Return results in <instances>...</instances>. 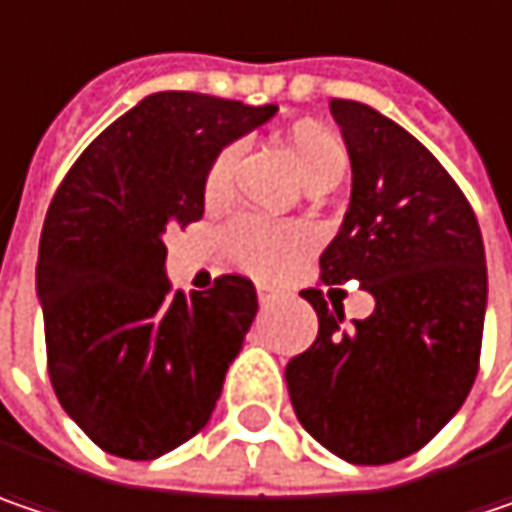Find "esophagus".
Wrapping results in <instances>:
<instances>
[{
    "instance_id": "obj_1",
    "label": "esophagus",
    "mask_w": 512,
    "mask_h": 512,
    "mask_svg": "<svg viewBox=\"0 0 512 512\" xmlns=\"http://www.w3.org/2000/svg\"><path fill=\"white\" fill-rule=\"evenodd\" d=\"M256 297H259V303H262V306H271V303H276V300L282 297V291L274 288V285L259 282V285H256Z\"/></svg>"
}]
</instances>
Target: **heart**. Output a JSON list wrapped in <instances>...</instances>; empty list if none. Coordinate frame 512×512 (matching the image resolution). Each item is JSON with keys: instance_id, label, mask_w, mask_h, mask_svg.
<instances>
[{"instance_id": "obj_1", "label": "heart", "mask_w": 512, "mask_h": 512, "mask_svg": "<svg viewBox=\"0 0 512 512\" xmlns=\"http://www.w3.org/2000/svg\"><path fill=\"white\" fill-rule=\"evenodd\" d=\"M294 163L300 168L306 186L320 183V180H341L347 168V148L332 130L320 125H300L288 133L285 139ZM238 163V145H227L206 171L203 180V195L206 201H221L227 198L233 186V171ZM227 250L238 265L250 268L253 274L274 276L279 274L306 244H309V230L300 224H279V221H265L256 215H241L236 218L227 233Z\"/></svg>"}]
</instances>
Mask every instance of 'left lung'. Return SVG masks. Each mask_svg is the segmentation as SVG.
Segmentation results:
<instances>
[{"instance_id": "1", "label": "left lung", "mask_w": 512, "mask_h": 512, "mask_svg": "<svg viewBox=\"0 0 512 512\" xmlns=\"http://www.w3.org/2000/svg\"><path fill=\"white\" fill-rule=\"evenodd\" d=\"M352 165L344 224L320 256L323 282L358 279L376 309L303 291L320 329L285 367L297 420L332 455L379 466L420 452L478 376L487 259L478 218L452 174L379 110L332 98Z\"/></svg>"}]
</instances>
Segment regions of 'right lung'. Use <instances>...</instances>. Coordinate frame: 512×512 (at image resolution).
I'll return each mask as SVG.
<instances>
[{
    "label": "right lung",
    "instance_id": "1",
    "mask_svg": "<svg viewBox=\"0 0 512 512\" xmlns=\"http://www.w3.org/2000/svg\"><path fill=\"white\" fill-rule=\"evenodd\" d=\"M274 113L154 92L92 139L52 198L37 259L49 379L110 455L154 460L215 411L256 288L224 274L209 291H171L163 233L201 221L212 160Z\"/></svg>",
    "mask_w": 512,
    "mask_h": 512
}]
</instances>
